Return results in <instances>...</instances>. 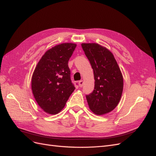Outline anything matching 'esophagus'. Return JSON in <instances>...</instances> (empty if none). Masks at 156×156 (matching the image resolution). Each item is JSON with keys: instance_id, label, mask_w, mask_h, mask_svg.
Returning a JSON list of instances; mask_svg holds the SVG:
<instances>
[{"instance_id": "obj_1", "label": "esophagus", "mask_w": 156, "mask_h": 156, "mask_svg": "<svg viewBox=\"0 0 156 156\" xmlns=\"http://www.w3.org/2000/svg\"><path fill=\"white\" fill-rule=\"evenodd\" d=\"M83 84H84V82H83V80H81V81H79V86L80 87H82L83 86Z\"/></svg>"}]
</instances>
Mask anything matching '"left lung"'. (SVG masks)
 I'll list each match as a JSON object with an SVG mask.
<instances>
[{
  "label": "left lung",
  "instance_id": "8db88e82",
  "mask_svg": "<svg viewBox=\"0 0 156 156\" xmlns=\"http://www.w3.org/2000/svg\"><path fill=\"white\" fill-rule=\"evenodd\" d=\"M94 71V89L86 95L90 110L98 115L112 111L119 104L123 91V77L111 52L98 44H82Z\"/></svg>",
  "mask_w": 156,
  "mask_h": 156
}]
</instances>
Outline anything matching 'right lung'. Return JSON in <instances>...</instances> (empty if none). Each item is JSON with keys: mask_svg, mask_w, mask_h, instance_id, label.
<instances>
[{"mask_svg": "<svg viewBox=\"0 0 156 156\" xmlns=\"http://www.w3.org/2000/svg\"><path fill=\"white\" fill-rule=\"evenodd\" d=\"M76 46L64 43L47 51L33 73V95L39 106L49 114H57L62 110L75 88L68 61Z\"/></svg>", "mask_w": 156, "mask_h": 156, "instance_id": "right-lung-1", "label": "right lung"}]
</instances>
